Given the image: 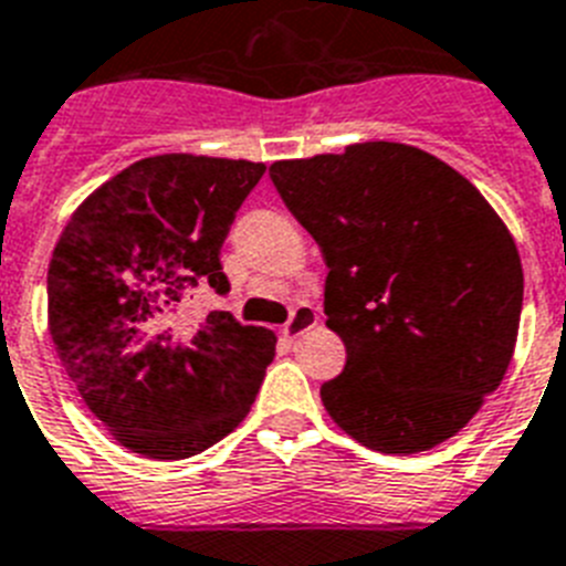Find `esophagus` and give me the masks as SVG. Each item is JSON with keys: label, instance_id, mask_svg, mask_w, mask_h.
Returning a JSON list of instances; mask_svg holds the SVG:
<instances>
[{"label": "esophagus", "instance_id": "esophagus-1", "mask_svg": "<svg viewBox=\"0 0 566 566\" xmlns=\"http://www.w3.org/2000/svg\"><path fill=\"white\" fill-rule=\"evenodd\" d=\"M317 324V310L315 306H310V303H301V306H294L292 317H289L286 324H283V335H286L289 340L301 338L306 329H312V326Z\"/></svg>", "mask_w": 566, "mask_h": 566}]
</instances>
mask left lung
<instances>
[{"mask_svg": "<svg viewBox=\"0 0 566 566\" xmlns=\"http://www.w3.org/2000/svg\"><path fill=\"white\" fill-rule=\"evenodd\" d=\"M274 188L326 260V326L347 347L329 417L381 454L469 424L506 376L524 306L515 240L469 179L424 149L353 144L274 161Z\"/></svg>", "mask_w": 566, "mask_h": 566, "instance_id": "left-lung-1", "label": "left lung"}]
</instances>
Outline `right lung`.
<instances>
[{"instance_id": "add662e5", "label": "right lung", "mask_w": 566, "mask_h": 566, "mask_svg": "<svg viewBox=\"0 0 566 566\" xmlns=\"http://www.w3.org/2000/svg\"><path fill=\"white\" fill-rule=\"evenodd\" d=\"M265 165L153 156L88 196L49 265V333L65 376L115 440L149 460L193 457L245 419L272 329L231 312L179 326L199 289L228 294L219 254Z\"/></svg>"}]
</instances>
